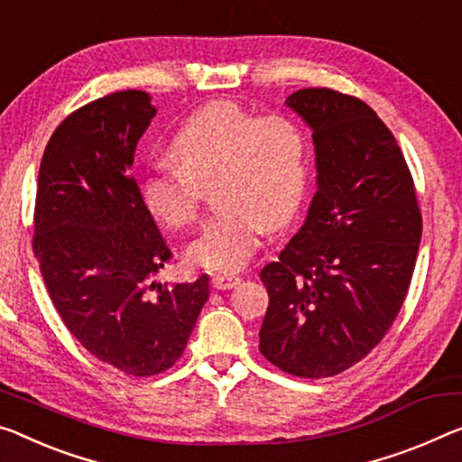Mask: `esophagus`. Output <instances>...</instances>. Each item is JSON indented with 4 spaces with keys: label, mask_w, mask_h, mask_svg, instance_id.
Wrapping results in <instances>:
<instances>
[{
    "label": "esophagus",
    "mask_w": 462,
    "mask_h": 462,
    "mask_svg": "<svg viewBox=\"0 0 462 462\" xmlns=\"http://www.w3.org/2000/svg\"><path fill=\"white\" fill-rule=\"evenodd\" d=\"M212 287L218 289V291H225V289H233L236 285H239L241 282V276L237 274H215L210 279Z\"/></svg>",
    "instance_id": "obj_1"
}]
</instances>
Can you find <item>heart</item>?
<instances>
[{"mask_svg":"<svg viewBox=\"0 0 462 462\" xmlns=\"http://www.w3.org/2000/svg\"><path fill=\"white\" fill-rule=\"evenodd\" d=\"M303 127L233 101H212L183 119L167 144L173 165H157L142 181V202L169 231L198 221L202 188L218 204L186 250L189 264L233 273L250 260L264 226L279 229L300 210L310 177Z\"/></svg>","mask_w":462,"mask_h":462,"instance_id":"heart-1","label":"heart"}]
</instances>
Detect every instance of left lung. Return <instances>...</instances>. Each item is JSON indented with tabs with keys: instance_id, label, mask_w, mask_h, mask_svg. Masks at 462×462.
Masks as SVG:
<instances>
[{
	"instance_id": "8db88e82",
	"label": "left lung",
	"mask_w": 462,
	"mask_h": 462,
	"mask_svg": "<svg viewBox=\"0 0 462 462\" xmlns=\"http://www.w3.org/2000/svg\"><path fill=\"white\" fill-rule=\"evenodd\" d=\"M285 105L311 127L318 191L293 239L260 271V353L300 378L349 370L399 316L421 212L393 132L357 97L303 88Z\"/></svg>"
}]
</instances>
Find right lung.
Here are the masks:
<instances>
[{
  "label": "right lung",
  "mask_w": 462,
  "mask_h": 462,
  "mask_svg": "<svg viewBox=\"0 0 462 462\" xmlns=\"http://www.w3.org/2000/svg\"><path fill=\"white\" fill-rule=\"evenodd\" d=\"M157 109L119 90L68 116L42 154L32 250L63 324L124 374H161L181 357L208 300V276L162 287L171 258L130 169Z\"/></svg>",
  "instance_id": "add662e5"
}]
</instances>
